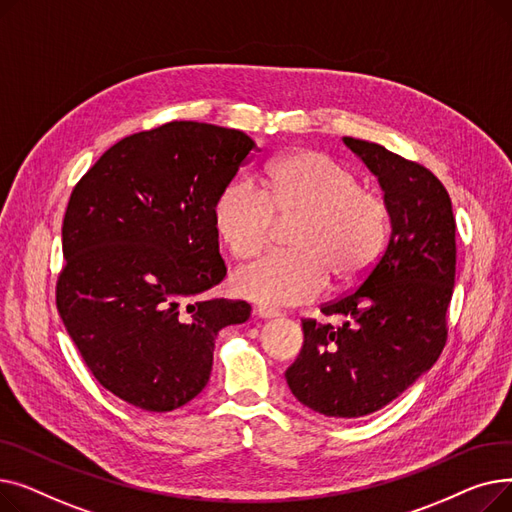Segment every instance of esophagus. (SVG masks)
<instances>
[{"instance_id": "1", "label": "esophagus", "mask_w": 512, "mask_h": 512, "mask_svg": "<svg viewBox=\"0 0 512 512\" xmlns=\"http://www.w3.org/2000/svg\"><path fill=\"white\" fill-rule=\"evenodd\" d=\"M255 315L261 319H274L280 317V311L274 307H255Z\"/></svg>"}]
</instances>
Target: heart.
I'll return each instance as SVG.
<instances>
[{"label": "heart", "instance_id": "1", "mask_svg": "<svg viewBox=\"0 0 512 512\" xmlns=\"http://www.w3.org/2000/svg\"><path fill=\"white\" fill-rule=\"evenodd\" d=\"M213 228L238 259L270 247L276 220L299 218L292 253L267 255L234 274V290L267 307L315 301L330 284L355 282L378 261L390 228L384 199L357 174L319 151H297L265 170L259 191L245 180L215 197Z\"/></svg>", "mask_w": 512, "mask_h": 512}]
</instances>
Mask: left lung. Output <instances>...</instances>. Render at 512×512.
<instances>
[{"mask_svg":"<svg viewBox=\"0 0 512 512\" xmlns=\"http://www.w3.org/2000/svg\"><path fill=\"white\" fill-rule=\"evenodd\" d=\"M342 141L382 186L390 238L359 288L321 309L342 317L340 326L303 321L301 355L284 375L305 407L357 419L390 405L438 361L454 290L456 224L444 184L427 168L382 145Z\"/></svg>","mask_w":512,"mask_h":512,"instance_id":"1","label":"left lung"}]
</instances>
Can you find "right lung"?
<instances>
[{
	"mask_svg": "<svg viewBox=\"0 0 512 512\" xmlns=\"http://www.w3.org/2000/svg\"><path fill=\"white\" fill-rule=\"evenodd\" d=\"M255 151L240 130L168 122L107 149L70 195L58 311L95 380L132 407L193 400L220 330L251 315L205 292L226 276L213 201Z\"/></svg>",
	"mask_w": 512,
	"mask_h": 512,
	"instance_id": "right-lung-1",
	"label": "right lung"
}]
</instances>
